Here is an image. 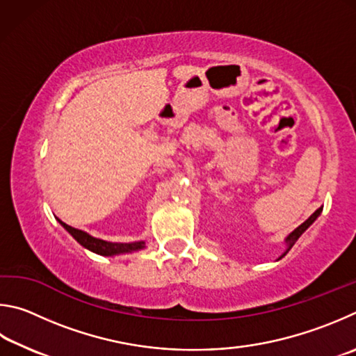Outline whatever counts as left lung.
Here are the masks:
<instances>
[{
	"label": "left lung",
	"mask_w": 356,
	"mask_h": 356,
	"mask_svg": "<svg viewBox=\"0 0 356 356\" xmlns=\"http://www.w3.org/2000/svg\"><path fill=\"white\" fill-rule=\"evenodd\" d=\"M322 209H323V207H321L319 209H317V211H314V213L313 214H311L309 217H308V219L307 220H305L303 223H302V225H298L296 229H294V232H292V233H289L288 236H286V239H284V244H286V248H284V252L282 253V254H280V257H278V259H282L283 257H286V253H288L289 250H291V248L292 247H294V244H296V242L298 241V238H300V236L305 233V232H307V229L311 227V225H313V223L316 222V219H317V217H319L321 216V213H322ZM277 259V261H278Z\"/></svg>",
	"instance_id": "left-lung-1"
}]
</instances>
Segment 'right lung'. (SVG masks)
Masks as SVG:
<instances>
[{"mask_svg":"<svg viewBox=\"0 0 356 356\" xmlns=\"http://www.w3.org/2000/svg\"><path fill=\"white\" fill-rule=\"evenodd\" d=\"M58 219V217H56ZM58 222L64 227L68 233L73 236V239L78 242V244L83 245L87 250H90L97 254H102V257H117V254H127V253H134L145 248V241H136V242H109L103 241L98 238H93L92 234L83 232V229L73 228L67 223L58 219Z\"/></svg>","mask_w":356,"mask_h":356,"instance_id":"add662e5","label":"right lung"}]
</instances>
